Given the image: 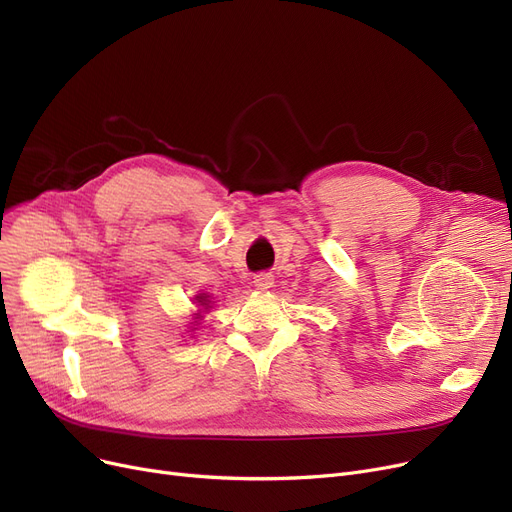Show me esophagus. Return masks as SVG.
Instances as JSON below:
<instances>
[{
  "instance_id": "esophagus-1",
  "label": "esophagus",
  "mask_w": 512,
  "mask_h": 512,
  "mask_svg": "<svg viewBox=\"0 0 512 512\" xmlns=\"http://www.w3.org/2000/svg\"><path fill=\"white\" fill-rule=\"evenodd\" d=\"M253 284L259 288V290H267L274 286V274L272 272H259L255 278H253Z\"/></svg>"
}]
</instances>
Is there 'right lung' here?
Masks as SVG:
<instances>
[{"instance_id":"add662e5","label":"right lung","mask_w":512,"mask_h":512,"mask_svg":"<svg viewBox=\"0 0 512 512\" xmlns=\"http://www.w3.org/2000/svg\"><path fill=\"white\" fill-rule=\"evenodd\" d=\"M197 301H199L201 305H205V307H207V303H205V301H207V297H197Z\"/></svg>"}]
</instances>
